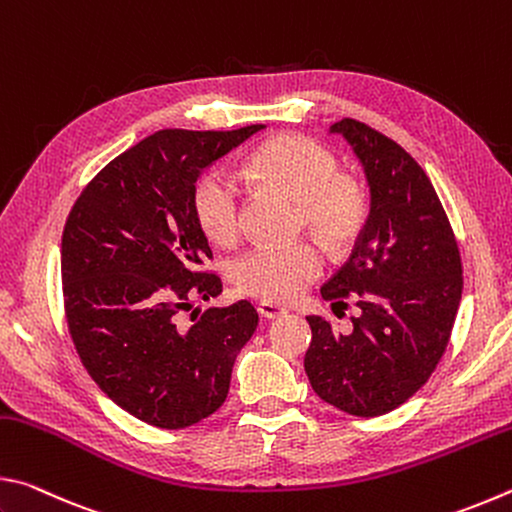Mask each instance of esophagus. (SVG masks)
Here are the masks:
<instances>
[{
  "label": "esophagus",
  "mask_w": 512,
  "mask_h": 512,
  "mask_svg": "<svg viewBox=\"0 0 512 512\" xmlns=\"http://www.w3.org/2000/svg\"><path fill=\"white\" fill-rule=\"evenodd\" d=\"M257 311H259V316L266 318V320H273V318H280V316L287 314V309L280 307V305H273V302H259Z\"/></svg>",
  "instance_id": "34e87169"
}]
</instances>
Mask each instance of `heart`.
I'll return each mask as SVG.
<instances>
[{"mask_svg":"<svg viewBox=\"0 0 512 512\" xmlns=\"http://www.w3.org/2000/svg\"><path fill=\"white\" fill-rule=\"evenodd\" d=\"M250 171L266 187L300 203V221L329 246L357 235L363 221L361 189L339 176V162L323 146L298 135L266 142ZM194 214L216 244H228L241 230V192L228 171L212 169L194 187ZM323 271V257L309 244H262L232 266L241 293L262 300H291Z\"/></svg>","mask_w":512,"mask_h":512,"instance_id":"b5f03b06","label":"heart"}]
</instances>
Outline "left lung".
Returning <instances> with one entry per match:
<instances>
[{
    "instance_id": "left-lung-1",
    "label": "left lung",
    "mask_w": 512,
    "mask_h": 512,
    "mask_svg": "<svg viewBox=\"0 0 512 512\" xmlns=\"http://www.w3.org/2000/svg\"><path fill=\"white\" fill-rule=\"evenodd\" d=\"M352 146L370 214L325 300L354 298L350 332L307 316L305 372L320 400L359 418L397 409L424 386L447 348L463 293L461 255L436 189L400 144L354 119L329 126Z\"/></svg>"
}]
</instances>
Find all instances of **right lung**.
Instances as JSON below:
<instances>
[{"label":"right lung","mask_w":512,"mask_h":512,"mask_svg":"<svg viewBox=\"0 0 512 512\" xmlns=\"http://www.w3.org/2000/svg\"><path fill=\"white\" fill-rule=\"evenodd\" d=\"M262 128L153 133L108 162L67 216L60 273L76 352L112 402L153 427L185 429L219 409L257 327L246 300L189 327L180 311L221 293L201 268L212 250L194 214L198 178Z\"/></svg>","instance_id":"1"}]
</instances>
